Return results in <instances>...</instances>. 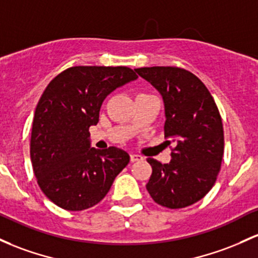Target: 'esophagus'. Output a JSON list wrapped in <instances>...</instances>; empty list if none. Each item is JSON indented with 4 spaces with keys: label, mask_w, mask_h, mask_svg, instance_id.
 <instances>
[{
    "label": "esophagus",
    "mask_w": 258,
    "mask_h": 258,
    "mask_svg": "<svg viewBox=\"0 0 258 258\" xmlns=\"http://www.w3.org/2000/svg\"><path fill=\"white\" fill-rule=\"evenodd\" d=\"M130 159H131L132 163H135V161L142 160L143 158L141 157V155H138V154H131V155H130Z\"/></svg>",
    "instance_id": "esophagus-1"
}]
</instances>
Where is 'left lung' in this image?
<instances>
[{"mask_svg": "<svg viewBox=\"0 0 258 258\" xmlns=\"http://www.w3.org/2000/svg\"><path fill=\"white\" fill-rule=\"evenodd\" d=\"M163 97L166 121L164 135L175 142L171 160L148 158L152 175L146 185L155 203L185 208L202 200L216 183L224 153V131L219 110L207 87L180 67L136 69Z\"/></svg>", "mask_w": 258, "mask_h": 258, "instance_id": "1", "label": "left lung"}]
</instances>
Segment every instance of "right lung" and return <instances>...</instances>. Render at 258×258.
I'll return each instance as SVG.
<instances>
[{
  "label": "right lung",
  "instance_id": "add662e5",
  "mask_svg": "<svg viewBox=\"0 0 258 258\" xmlns=\"http://www.w3.org/2000/svg\"><path fill=\"white\" fill-rule=\"evenodd\" d=\"M138 76L124 66H75L50 82L34 114L30 159L39 187L67 211L100 202L130 155L109 147L90 148L89 127L112 90Z\"/></svg>",
  "mask_w": 258,
  "mask_h": 258
}]
</instances>
